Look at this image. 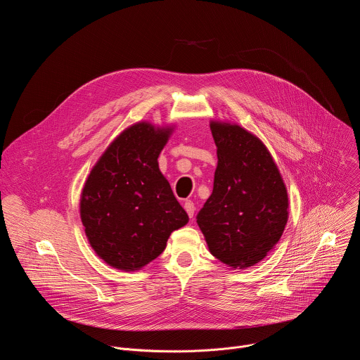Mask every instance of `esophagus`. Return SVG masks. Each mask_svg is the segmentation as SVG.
I'll return each instance as SVG.
<instances>
[{
	"mask_svg": "<svg viewBox=\"0 0 360 360\" xmlns=\"http://www.w3.org/2000/svg\"><path fill=\"white\" fill-rule=\"evenodd\" d=\"M184 208H185V211H186L188 217H189V218H192V217H193V214H195V205H193V202H192V200H185V203H184Z\"/></svg>",
	"mask_w": 360,
	"mask_h": 360,
	"instance_id": "obj_1",
	"label": "esophagus"
}]
</instances>
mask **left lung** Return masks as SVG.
Here are the masks:
<instances>
[{"instance_id": "obj_1", "label": "left lung", "mask_w": 360, "mask_h": 360, "mask_svg": "<svg viewBox=\"0 0 360 360\" xmlns=\"http://www.w3.org/2000/svg\"><path fill=\"white\" fill-rule=\"evenodd\" d=\"M218 167L196 217L211 253L231 268L262 261L288 222V192L264 142L236 124L211 122Z\"/></svg>"}]
</instances>
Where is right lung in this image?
I'll return each instance as SVG.
<instances>
[{"label": "right lung", "mask_w": 360, "mask_h": 360, "mask_svg": "<svg viewBox=\"0 0 360 360\" xmlns=\"http://www.w3.org/2000/svg\"><path fill=\"white\" fill-rule=\"evenodd\" d=\"M172 129L149 122L127 128L85 181L79 202L85 235L112 268L141 269L158 258L169 235L189 221L158 167Z\"/></svg>", "instance_id": "obj_1"}]
</instances>
